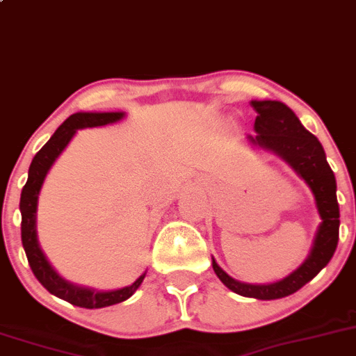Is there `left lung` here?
<instances>
[{
    "label": "left lung",
    "instance_id": "8db88e82",
    "mask_svg": "<svg viewBox=\"0 0 356 356\" xmlns=\"http://www.w3.org/2000/svg\"><path fill=\"white\" fill-rule=\"evenodd\" d=\"M250 106L257 116L254 123L255 136H248V143L280 156L298 172L299 177L305 179L315 196L322 219L306 261L289 277L273 284L257 285L234 280L212 259L213 271L229 291L243 298L271 301L298 292L329 264L339 240V205L336 177L327 163L325 151L320 140L302 127L296 113L280 101H252Z\"/></svg>",
    "mask_w": 356,
    "mask_h": 356
}]
</instances>
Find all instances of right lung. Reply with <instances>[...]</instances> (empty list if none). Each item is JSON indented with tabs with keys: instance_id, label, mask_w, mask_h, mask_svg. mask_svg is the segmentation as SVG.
I'll list each match as a JSON object with an SVG mask.
<instances>
[{
	"instance_id": "1",
	"label": "right lung",
	"mask_w": 356,
	"mask_h": 356,
	"mask_svg": "<svg viewBox=\"0 0 356 356\" xmlns=\"http://www.w3.org/2000/svg\"><path fill=\"white\" fill-rule=\"evenodd\" d=\"M125 116V113H74L69 116L57 130L54 136L50 137L47 144L41 147L33 158L29 167V174H27V182L22 188V195H20V213H22V224H20V231H22V245L26 250L27 261H29L31 270H33L34 277L38 278L41 285L47 289L50 294L57 296V298L64 299V301L71 302V305L79 306V308H106V306L118 305V302L127 301L134 292L139 289L143 284L146 271L134 282L132 285H127L123 289H116V291H95V289L79 287V285L71 284V282L64 280L58 277L57 271L50 266L47 261L44 254L41 252L40 243H38L36 234V210H38V196H40L41 186H43L44 177H47L48 170L51 165L55 163L62 151L65 149L74 134L79 129H92V127H104L111 125V123L120 122Z\"/></svg>"
}]
</instances>
